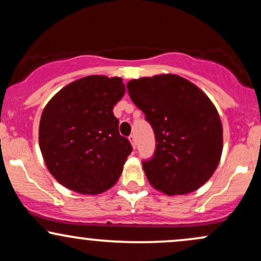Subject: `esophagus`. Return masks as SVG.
Segmentation results:
<instances>
[{"mask_svg": "<svg viewBox=\"0 0 261 261\" xmlns=\"http://www.w3.org/2000/svg\"><path fill=\"white\" fill-rule=\"evenodd\" d=\"M128 140H130L133 147L136 148V136H135V135H130V136H128Z\"/></svg>", "mask_w": 261, "mask_h": 261, "instance_id": "obj_1", "label": "esophagus"}]
</instances>
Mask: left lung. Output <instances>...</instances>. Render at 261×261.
I'll use <instances>...</instances> for the list:
<instances>
[{
  "label": "left lung",
  "instance_id": "1",
  "mask_svg": "<svg viewBox=\"0 0 261 261\" xmlns=\"http://www.w3.org/2000/svg\"><path fill=\"white\" fill-rule=\"evenodd\" d=\"M127 89L154 133V153L142 161L149 184L170 196L197 190L222 154V124L212 101L176 74L133 80Z\"/></svg>",
  "mask_w": 261,
  "mask_h": 261
}]
</instances>
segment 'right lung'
Returning a JSON list of instances; mask_svg holds the SVG:
<instances>
[{
    "instance_id": "add662e5",
    "label": "right lung",
    "mask_w": 261,
    "mask_h": 261,
    "mask_svg": "<svg viewBox=\"0 0 261 261\" xmlns=\"http://www.w3.org/2000/svg\"><path fill=\"white\" fill-rule=\"evenodd\" d=\"M124 94L121 79L94 74L70 83L46 104L39 125V146L60 184L95 195L118 181L133 152L113 113Z\"/></svg>"
}]
</instances>
